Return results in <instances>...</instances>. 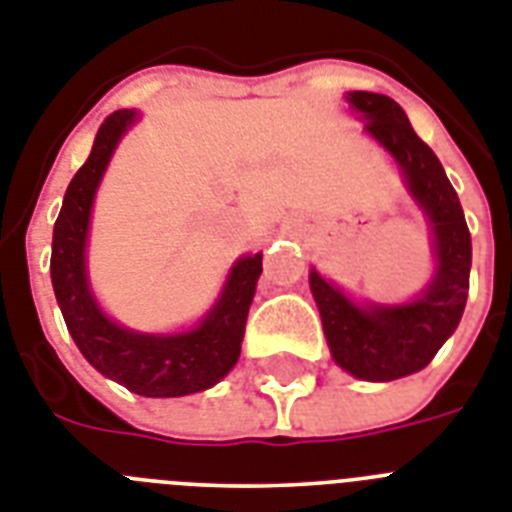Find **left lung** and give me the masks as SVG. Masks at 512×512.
<instances>
[{
  "label": "left lung",
  "mask_w": 512,
  "mask_h": 512,
  "mask_svg": "<svg viewBox=\"0 0 512 512\" xmlns=\"http://www.w3.org/2000/svg\"><path fill=\"white\" fill-rule=\"evenodd\" d=\"M346 101L367 122L364 132L398 163L411 197L432 226L435 244V276L406 304L362 307L315 268L309 270V289L338 367L359 380L390 382L427 367L458 328L468 296L471 234L440 158L416 135L406 111L393 98L367 90H351Z\"/></svg>",
  "instance_id": "left-lung-1"
}]
</instances>
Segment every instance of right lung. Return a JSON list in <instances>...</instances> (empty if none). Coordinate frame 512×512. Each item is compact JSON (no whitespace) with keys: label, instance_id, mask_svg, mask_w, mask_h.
Here are the masks:
<instances>
[{"label":"right lung","instance_id":"1","mask_svg":"<svg viewBox=\"0 0 512 512\" xmlns=\"http://www.w3.org/2000/svg\"><path fill=\"white\" fill-rule=\"evenodd\" d=\"M137 119V111L119 109L96 135L88 161L72 176L54 223L51 283L67 330L93 367L127 390L148 398H176L213 388L239 359L247 312L263 273V255L239 257L223 283L218 302L192 330L150 336L122 328L103 315L90 291L85 268L90 210L114 148Z\"/></svg>","mask_w":512,"mask_h":512}]
</instances>
